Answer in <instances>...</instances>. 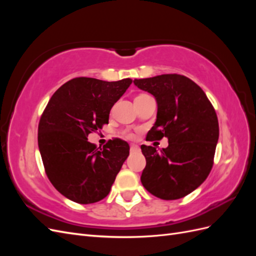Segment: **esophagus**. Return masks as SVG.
I'll return each mask as SVG.
<instances>
[{
  "mask_svg": "<svg viewBox=\"0 0 256 256\" xmlns=\"http://www.w3.org/2000/svg\"><path fill=\"white\" fill-rule=\"evenodd\" d=\"M130 150L131 152H138V150H140V147H138V145L132 144V145H130Z\"/></svg>",
  "mask_w": 256,
  "mask_h": 256,
  "instance_id": "esophagus-1",
  "label": "esophagus"
}]
</instances>
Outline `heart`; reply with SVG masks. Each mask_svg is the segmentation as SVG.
I'll list each match as a JSON object with an SVG mask.
<instances>
[{
  "label": "heart",
  "instance_id": "b5f03b06",
  "mask_svg": "<svg viewBox=\"0 0 256 256\" xmlns=\"http://www.w3.org/2000/svg\"><path fill=\"white\" fill-rule=\"evenodd\" d=\"M140 96H143V95H140Z\"/></svg>",
  "mask_w": 256,
  "mask_h": 256
}]
</instances>
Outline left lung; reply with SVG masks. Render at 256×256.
I'll list each match as a JSON object with an SVG mask.
<instances>
[{"label": "left lung", "instance_id": "1", "mask_svg": "<svg viewBox=\"0 0 256 256\" xmlns=\"http://www.w3.org/2000/svg\"><path fill=\"white\" fill-rule=\"evenodd\" d=\"M134 83L152 94L158 104L148 141L164 136L168 140L160 152L152 146H141L146 159L142 184L161 200L182 198L210 173L219 140L216 111L203 90L184 76L161 74Z\"/></svg>", "mask_w": 256, "mask_h": 256}]
</instances>
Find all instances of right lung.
<instances>
[{"mask_svg": "<svg viewBox=\"0 0 256 256\" xmlns=\"http://www.w3.org/2000/svg\"><path fill=\"white\" fill-rule=\"evenodd\" d=\"M131 79L106 82L76 78L54 92L38 126V148L46 173L60 194L79 204L104 198L129 156V144L115 138L98 150L88 136L109 124L114 104Z\"/></svg>", "mask_w": 256, "mask_h": 256, "instance_id": "obj_1", "label": "right lung"}]
</instances>
